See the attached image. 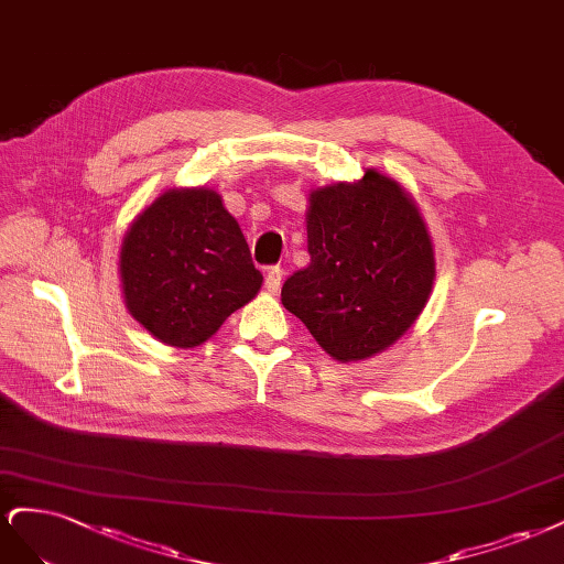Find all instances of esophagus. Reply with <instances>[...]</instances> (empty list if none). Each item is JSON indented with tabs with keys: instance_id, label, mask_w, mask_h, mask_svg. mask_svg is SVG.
<instances>
[{
	"instance_id": "esophagus-1",
	"label": "esophagus",
	"mask_w": 564,
	"mask_h": 564,
	"mask_svg": "<svg viewBox=\"0 0 564 564\" xmlns=\"http://www.w3.org/2000/svg\"><path fill=\"white\" fill-rule=\"evenodd\" d=\"M281 281H283V269L281 267H271L267 271V279H264V285H267L269 293H279Z\"/></svg>"
}]
</instances>
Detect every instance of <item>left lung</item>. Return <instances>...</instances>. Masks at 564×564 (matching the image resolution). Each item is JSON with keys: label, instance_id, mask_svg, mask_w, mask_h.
<instances>
[{"label": "left lung", "instance_id": "left-lung-1", "mask_svg": "<svg viewBox=\"0 0 564 564\" xmlns=\"http://www.w3.org/2000/svg\"><path fill=\"white\" fill-rule=\"evenodd\" d=\"M306 250L312 262L283 283L281 302L333 358L384 351L422 314L435 276L433 246L395 180L366 171L358 183L316 189Z\"/></svg>", "mask_w": 564, "mask_h": 564}]
</instances>
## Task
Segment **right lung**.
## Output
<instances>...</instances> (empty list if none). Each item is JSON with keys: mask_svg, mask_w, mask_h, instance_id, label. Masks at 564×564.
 Returning <instances> with one entry per match:
<instances>
[{"mask_svg": "<svg viewBox=\"0 0 564 564\" xmlns=\"http://www.w3.org/2000/svg\"><path fill=\"white\" fill-rule=\"evenodd\" d=\"M119 260L131 316L180 349L204 344L262 285L239 223L204 187L161 194L126 231Z\"/></svg>", "mask_w": 564, "mask_h": 564, "instance_id": "add662e5", "label": "right lung"}]
</instances>
